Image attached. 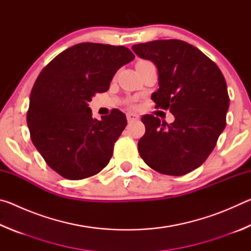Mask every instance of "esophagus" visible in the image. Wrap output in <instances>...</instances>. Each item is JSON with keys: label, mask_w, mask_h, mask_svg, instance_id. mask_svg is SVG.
<instances>
[{"label": "esophagus", "mask_w": 251, "mask_h": 251, "mask_svg": "<svg viewBox=\"0 0 251 251\" xmlns=\"http://www.w3.org/2000/svg\"><path fill=\"white\" fill-rule=\"evenodd\" d=\"M126 117H127V121H128L129 123L130 122H135V121H137L138 120V115H136V114H134V113H127L126 114Z\"/></svg>", "instance_id": "esophagus-1"}]
</instances>
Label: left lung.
Listing matches in <instances>:
<instances>
[{
    "instance_id": "obj_1",
    "label": "left lung",
    "mask_w": 251,
    "mask_h": 251,
    "mask_svg": "<svg viewBox=\"0 0 251 251\" xmlns=\"http://www.w3.org/2000/svg\"><path fill=\"white\" fill-rule=\"evenodd\" d=\"M131 49L157 66L159 88L151 100L175 116L172 124L154 115L142 117L146 130L139 155L160 174L185 175L207 159L226 127V80L209 57L184 41L158 40Z\"/></svg>"
}]
</instances>
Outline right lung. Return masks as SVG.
I'll return each mask as SVG.
<instances>
[{"instance_id": "add662e5", "label": "right lung", "mask_w": 251, "mask_h": 251, "mask_svg": "<svg viewBox=\"0 0 251 251\" xmlns=\"http://www.w3.org/2000/svg\"><path fill=\"white\" fill-rule=\"evenodd\" d=\"M134 58L125 46L79 43L42 70L29 95L26 122L34 146L58 175L83 179L109 163L126 116L112 109L94 120L88 101L107 91L116 72Z\"/></svg>"}]
</instances>
